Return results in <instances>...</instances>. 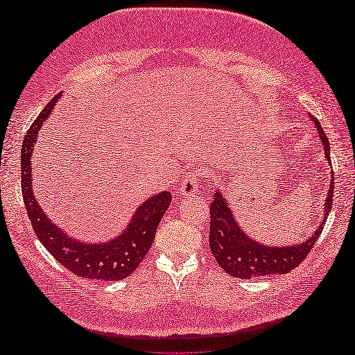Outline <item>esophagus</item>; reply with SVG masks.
I'll list each match as a JSON object with an SVG mask.
<instances>
[{"label":"esophagus","instance_id":"34e87169","mask_svg":"<svg viewBox=\"0 0 355 355\" xmlns=\"http://www.w3.org/2000/svg\"><path fill=\"white\" fill-rule=\"evenodd\" d=\"M202 184H204V173H202L200 171H191L187 173V175H184L183 184H182V188H180V194L182 196L193 194V193H196V191L202 188Z\"/></svg>","mask_w":355,"mask_h":355}]
</instances>
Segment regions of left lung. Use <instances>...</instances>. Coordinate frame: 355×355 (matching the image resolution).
Instances as JSON below:
<instances>
[{"mask_svg": "<svg viewBox=\"0 0 355 355\" xmlns=\"http://www.w3.org/2000/svg\"><path fill=\"white\" fill-rule=\"evenodd\" d=\"M313 121L316 123L325 156L329 157L330 145L327 136H325L316 118H313ZM331 202H334V178H331L327 193L322 224L329 216ZM322 224L316 229L311 239L300 245L270 248V246L256 243L248 235L241 232L239 223L235 221L229 210L227 202H224V196L221 193H215L213 200L210 202V237H208V241H210L211 254L215 256L219 267L235 278L251 279L263 277V275H283L300 266L316 245L324 229Z\"/></svg>", "mask_w": 355, "mask_h": 355, "instance_id": "8db88e82", "label": "left lung"}]
</instances>
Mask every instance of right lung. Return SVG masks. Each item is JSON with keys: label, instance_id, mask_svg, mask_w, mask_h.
<instances>
[{"label": "right lung", "instance_id": "1", "mask_svg": "<svg viewBox=\"0 0 355 355\" xmlns=\"http://www.w3.org/2000/svg\"><path fill=\"white\" fill-rule=\"evenodd\" d=\"M58 98L60 94L44 107V110L28 129L24 147H21V194H24L28 218H30L33 230L41 240V243L69 272L77 277L89 279H123L129 277L147 256L156 235V227L159 226L161 218L164 216L166 210L171 205L172 196L162 191V193L147 199V202L139 207L125 232L107 243L87 245L67 237L63 230L56 227L44 215L31 188L33 148H35L39 128L42 126L44 120H47L55 101Z\"/></svg>", "mask_w": 355, "mask_h": 355}]
</instances>
